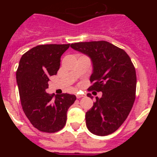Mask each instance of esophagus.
<instances>
[{
  "instance_id": "1",
  "label": "esophagus",
  "mask_w": 157,
  "mask_h": 157,
  "mask_svg": "<svg viewBox=\"0 0 157 157\" xmlns=\"http://www.w3.org/2000/svg\"><path fill=\"white\" fill-rule=\"evenodd\" d=\"M83 97H85V95H84V94H76V98H83Z\"/></svg>"
}]
</instances>
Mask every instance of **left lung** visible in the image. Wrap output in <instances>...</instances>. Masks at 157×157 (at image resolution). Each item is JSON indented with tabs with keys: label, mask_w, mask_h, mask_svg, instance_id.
<instances>
[{
	"label": "left lung",
	"mask_w": 157,
	"mask_h": 157,
	"mask_svg": "<svg viewBox=\"0 0 157 157\" xmlns=\"http://www.w3.org/2000/svg\"><path fill=\"white\" fill-rule=\"evenodd\" d=\"M71 47L91 58L92 86L88 91L102 92L86 113L88 130L98 136L112 134L125 121L135 100V67L125 51L105 41L73 43ZM93 98L91 94H87Z\"/></svg>",
	"instance_id": "8db88e82"
}]
</instances>
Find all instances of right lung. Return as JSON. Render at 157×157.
I'll return each instance as SVG.
<instances>
[{
  "label": "right lung",
  "mask_w": 157,
  "mask_h": 157,
  "mask_svg": "<svg viewBox=\"0 0 157 157\" xmlns=\"http://www.w3.org/2000/svg\"><path fill=\"white\" fill-rule=\"evenodd\" d=\"M70 44L37 45L25 52L16 71L21 105L25 115L35 128L55 133L66 124L67 112L74 104L73 94H48L49 77L57 74L62 54Z\"/></svg>",
  "instance_id": "right-lung-1"
}]
</instances>
